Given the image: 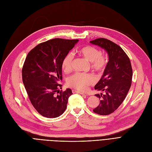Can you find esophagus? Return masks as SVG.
<instances>
[{"mask_svg":"<svg viewBox=\"0 0 152 152\" xmlns=\"http://www.w3.org/2000/svg\"><path fill=\"white\" fill-rule=\"evenodd\" d=\"M72 93H79V94H83V95H86V94H85L84 93H82V92H80V91H78L72 90Z\"/></svg>","mask_w":152,"mask_h":152,"instance_id":"1","label":"esophagus"}]
</instances>
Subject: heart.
<instances>
[{"label":"heart","instance_id":"1","mask_svg":"<svg viewBox=\"0 0 152 152\" xmlns=\"http://www.w3.org/2000/svg\"><path fill=\"white\" fill-rule=\"evenodd\" d=\"M77 53L91 62V68L95 71L102 72L105 69L107 65V58L102 54L101 50L91 46H86L80 48L77 50ZM72 56L71 53L67 54L62 63V69L64 72H68L72 68ZM94 81L92 75L86 73L77 72L69 77L67 85L77 90L86 91L88 87Z\"/></svg>","mask_w":152,"mask_h":152}]
</instances>
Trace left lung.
<instances>
[{"label": "left lung", "mask_w": 152, "mask_h": 152, "mask_svg": "<svg viewBox=\"0 0 152 152\" xmlns=\"http://www.w3.org/2000/svg\"><path fill=\"white\" fill-rule=\"evenodd\" d=\"M90 42L104 49L109 56L103 75L94 86L96 90L105 93L95 95L100 103L93 110L96 114L108 115L121 105L131 87L133 70L130 60L120 46L107 39L98 38Z\"/></svg>", "instance_id": "8db88e82"}]
</instances>
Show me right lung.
<instances>
[{"label":"right lung","instance_id":"add662e5","mask_svg":"<svg viewBox=\"0 0 152 152\" xmlns=\"http://www.w3.org/2000/svg\"><path fill=\"white\" fill-rule=\"evenodd\" d=\"M78 39L56 38L33 48L22 69V81L30 102L42 116L54 118L63 114L72 91H59L63 79L62 63Z\"/></svg>","mask_w":152,"mask_h":152}]
</instances>
